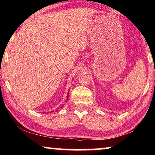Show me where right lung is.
<instances>
[{
  "label": "right lung",
  "mask_w": 155,
  "mask_h": 155,
  "mask_svg": "<svg viewBox=\"0 0 155 155\" xmlns=\"http://www.w3.org/2000/svg\"><path fill=\"white\" fill-rule=\"evenodd\" d=\"M68 98H67V99H68ZM51 112H52V111H51Z\"/></svg>",
  "instance_id": "obj_1"
}]
</instances>
